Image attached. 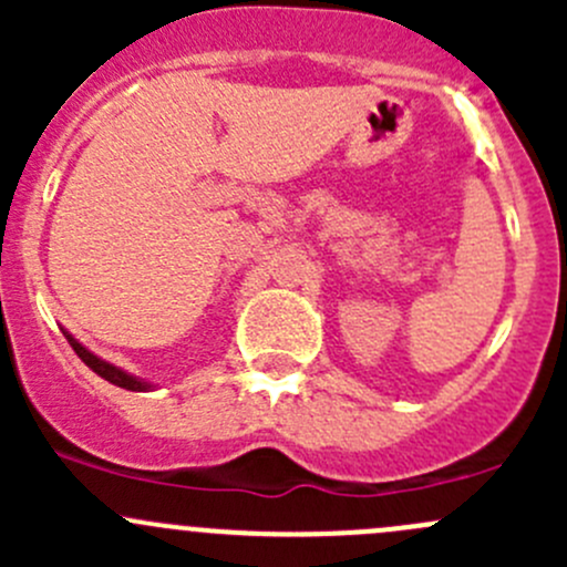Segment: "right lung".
<instances>
[{"label":"right lung","instance_id":"obj_1","mask_svg":"<svg viewBox=\"0 0 567 567\" xmlns=\"http://www.w3.org/2000/svg\"><path fill=\"white\" fill-rule=\"evenodd\" d=\"M62 334H65V340L71 342V348H73V351H76V357L82 359V362L87 364V368L93 370V373H99L101 379H106L109 384L120 386V390H131V392H147V390H153L151 381L136 379V375H131V373H125V370H120V368H114V364H109L106 359L95 357V353L90 351V348H84L82 342H79L76 337L71 334V331L62 329Z\"/></svg>","mask_w":567,"mask_h":567}]
</instances>
